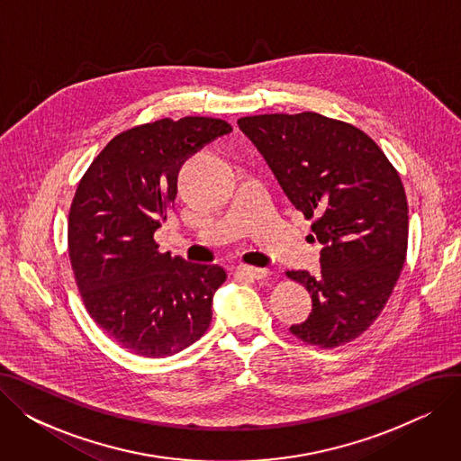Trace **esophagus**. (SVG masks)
Returning <instances> with one entry per match:
<instances>
[{
    "label": "esophagus",
    "mask_w": 461,
    "mask_h": 461,
    "mask_svg": "<svg viewBox=\"0 0 461 461\" xmlns=\"http://www.w3.org/2000/svg\"><path fill=\"white\" fill-rule=\"evenodd\" d=\"M237 275L243 276V278H249V280H263L265 276L269 275V271L259 269V267H252V265H239Z\"/></svg>",
    "instance_id": "obj_1"
}]
</instances>
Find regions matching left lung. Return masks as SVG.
Returning a JSON list of instances; mask_svg holds the SVG:
<instances>
[{"mask_svg": "<svg viewBox=\"0 0 461 461\" xmlns=\"http://www.w3.org/2000/svg\"><path fill=\"white\" fill-rule=\"evenodd\" d=\"M323 245L321 273L287 271L312 297L310 316L289 327L303 342L336 348L381 313L407 254V200L379 145L325 115L265 113L237 121Z\"/></svg>", "mask_w": 461, "mask_h": 461, "instance_id": "8db88e82", "label": "left lung"}]
</instances>
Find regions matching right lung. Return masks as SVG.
<instances>
[{"label": "right lung", "mask_w": 461, "mask_h": 461, "mask_svg": "<svg viewBox=\"0 0 461 461\" xmlns=\"http://www.w3.org/2000/svg\"><path fill=\"white\" fill-rule=\"evenodd\" d=\"M231 132L212 117L158 119L117 134L84 174L68 212V256L93 321L127 351L162 358L207 330L221 265L160 254L155 231L188 157Z\"/></svg>", "instance_id": "add662e5"}]
</instances>
